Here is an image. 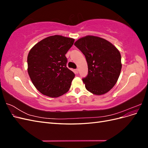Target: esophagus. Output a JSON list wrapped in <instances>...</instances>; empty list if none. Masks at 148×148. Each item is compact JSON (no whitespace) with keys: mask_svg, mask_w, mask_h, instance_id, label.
I'll return each mask as SVG.
<instances>
[{"mask_svg":"<svg viewBox=\"0 0 148 148\" xmlns=\"http://www.w3.org/2000/svg\"><path fill=\"white\" fill-rule=\"evenodd\" d=\"M78 69H76L75 70V73H76V74H78Z\"/></svg>","mask_w":148,"mask_h":148,"instance_id":"obj_1","label":"esophagus"}]
</instances>
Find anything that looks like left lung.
Returning <instances> with one entry per match:
<instances>
[{
    "mask_svg": "<svg viewBox=\"0 0 148 148\" xmlns=\"http://www.w3.org/2000/svg\"><path fill=\"white\" fill-rule=\"evenodd\" d=\"M74 45L86 57L88 74L83 79L85 88L95 95L109 92L117 83L122 69L121 55L112 44L102 38L88 35Z\"/></svg>",
    "mask_w": 148,
    "mask_h": 148,
    "instance_id": "8db88e82",
    "label": "left lung"
}]
</instances>
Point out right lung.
Instances as JSON below:
<instances>
[{
    "label": "right lung",
    "instance_id": "add662e5",
    "mask_svg": "<svg viewBox=\"0 0 148 148\" xmlns=\"http://www.w3.org/2000/svg\"><path fill=\"white\" fill-rule=\"evenodd\" d=\"M74 41L63 36H51L30 49L28 73L35 88L42 95L58 97L69 91L75 74L66 66L65 54Z\"/></svg>",
    "mask_w": 148,
    "mask_h": 148
}]
</instances>
